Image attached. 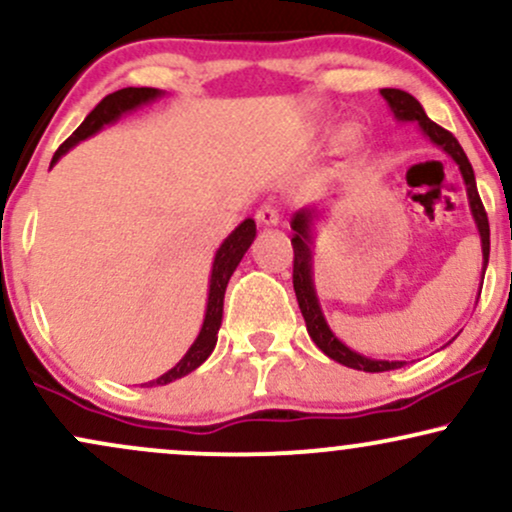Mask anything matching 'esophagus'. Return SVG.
Returning <instances> with one entry per match:
<instances>
[{
	"mask_svg": "<svg viewBox=\"0 0 512 512\" xmlns=\"http://www.w3.org/2000/svg\"><path fill=\"white\" fill-rule=\"evenodd\" d=\"M255 219L260 226H279L281 216H279V209L276 207H269V204H264V207L257 209Z\"/></svg>",
	"mask_w": 512,
	"mask_h": 512,
	"instance_id": "34e87169",
	"label": "esophagus"
}]
</instances>
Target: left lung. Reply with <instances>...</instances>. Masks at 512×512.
Here are the masks:
<instances>
[{
  "label": "left lung",
  "instance_id": "obj_1",
  "mask_svg": "<svg viewBox=\"0 0 512 512\" xmlns=\"http://www.w3.org/2000/svg\"><path fill=\"white\" fill-rule=\"evenodd\" d=\"M380 96L385 98L387 105H390L392 115H395L397 122H416L421 132L431 139L433 144L440 146V149L448 154L452 161L460 166L464 187H467V199H469V209H472L474 223H477V231L481 236V255H484V269L486 272V264H489V219H486V211L484 204H481L479 192H477V180H474V170L472 163H469L467 154L462 151L460 142L443 129L436 122L431 120L421 108V103L416 101L414 96L407 91H399V88H383ZM317 211L315 207L301 209L293 214L291 219V228H293V291H296L298 298V308H301L305 327H308L310 339L317 344V349L322 354H327L330 358H334L337 363H342L346 368H356V370H366V373H385V370H395L402 368L404 361H378V358H368L363 354H356L354 349H349L344 342H339L337 334L330 330L327 325L325 315H322L320 301H317V291H315V281H313V221L317 219ZM484 279V274H481Z\"/></svg>",
  "mask_w": 512,
  "mask_h": 512
}]
</instances>
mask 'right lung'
<instances>
[{"instance_id": "obj_1", "label": "right lung", "mask_w": 512, "mask_h": 512, "mask_svg": "<svg viewBox=\"0 0 512 512\" xmlns=\"http://www.w3.org/2000/svg\"><path fill=\"white\" fill-rule=\"evenodd\" d=\"M161 96H163V91H158V88H134V86L120 88V91L105 96L103 101L86 115V120L76 127V132L72 134V137H69L67 142L57 149V154L52 156V166H55V163L60 161V158L67 154L69 149H72V146L84 142V139H88V137H93L96 132H101L105 125H113L115 120H120V117L129 113V110H137L139 105L156 101V98H161ZM255 233H257L255 221L245 219L236 228V231L231 233V236L223 240L221 248L216 250V255H214V264H211L207 313H204L202 330H199L195 344L187 349V354L182 356L180 361L168 370V373H163L161 378L151 380V383H144V385H149V387L168 385V383H173V380L182 378V375L192 373V370L199 368L204 361H207L211 351H214L216 339H219L216 334H219V327L223 320V296H226V286H228V281H231L233 272H236L240 260H243V255L252 245V240H255Z\"/></svg>"}]
</instances>
